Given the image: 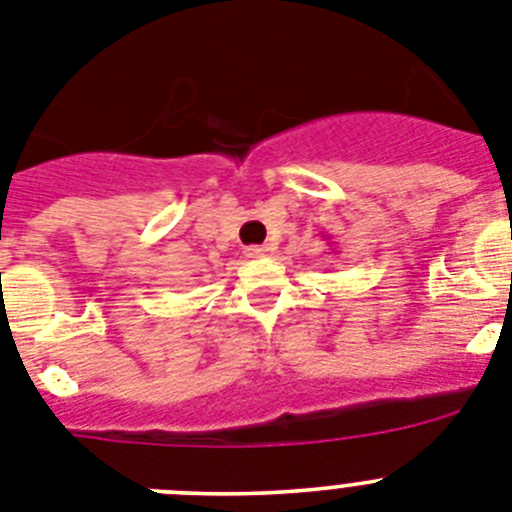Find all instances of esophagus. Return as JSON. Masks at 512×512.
<instances>
[{"label":"esophagus","instance_id":"esophagus-1","mask_svg":"<svg viewBox=\"0 0 512 512\" xmlns=\"http://www.w3.org/2000/svg\"><path fill=\"white\" fill-rule=\"evenodd\" d=\"M269 251H271L269 246H248L246 248V259H264Z\"/></svg>","mask_w":512,"mask_h":512}]
</instances>
